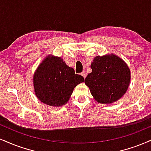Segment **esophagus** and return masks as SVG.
<instances>
[{
    "instance_id": "34e87169",
    "label": "esophagus",
    "mask_w": 151,
    "mask_h": 151,
    "mask_svg": "<svg viewBox=\"0 0 151 151\" xmlns=\"http://www.w3.org/2000/svg\"><path fill=\"white\" fill-rule=\"evenodd\" d=\"M81 76H82V77H84V79H85V78L86 77V75H87V73H86V72H83L82 73H81Z\"/></svg>"
}]
</instances>
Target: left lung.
Masks as SVG:
<instances>
[{"instance_id":"left-lung-1","label":"left lung","mask_w":151,"mask_h":151,"mask_svg":"<svg viewBox=\"0 0 151 151\" xmlns=\"http://www.w3.org/2000/svg\"><path fill=\"white\" fill-rule=\"evenodd\" d=\"M84 83L98 103L110 104L125 94L131 81L129 66L114 54L96 56Z\"/></svg>"}]
</instances>
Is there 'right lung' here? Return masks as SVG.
Instances as JSON below:
<instances>
[{
    "label": "right lung",
    "mask_w": 151,
    "mask_h": 151,
    "mask_svg": "<svg viewBox=\"0 0 151 151\" xmlns=\"http://www.w3.org/2000/svg\"><path fill=\"white\" fill-rule=\"evenodd\" d=\"M35 93L38 99L50 106L66 104L74 88L84 81L60 57L49 55L40 64L33 74Z\"/></svg>",
    "instance_id": "1"
}]
</instances>
